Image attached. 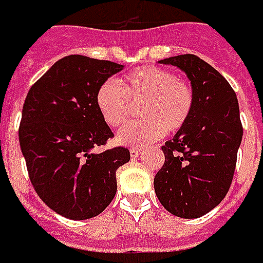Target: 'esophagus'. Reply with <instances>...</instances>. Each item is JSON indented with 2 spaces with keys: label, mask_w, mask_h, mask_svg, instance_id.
<instances>
[{
  "label": "esophagus",
  "mask_w": 263,
  "mask_h": 263,
  "mask_svg": "<svg viewBox=\"0 0 263 263\" xmlns=\"http://www.w3.org/2000/svg\"><path fill=\"white\" fill-rule=\"evenodd\" d=\"M141 149H138V147H132L131 151H129V153H131L132 157H138L139 155H141Z\"/></svg>",
  "instance_id": "esophagus-1"
}]
</instances>
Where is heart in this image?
Instances as JSON below:
<instances>
[{
  "mask_svg": "<svg viewBox=\"0 0 263 263\" xmlns=\"http://www.w3.org/2000/svg\"><path fill=\"white\" fill-rule=\"evenodd\" d=\"M131 100L142 103L139 114L143 118L124 126L117 141L124 146L143 147L160 139L166 131L177 132L185 125L195 106V93L176 73L153 65L129 72L122 86L107 79L97 89V110L110 126L126 121Z\"/></svg>",
  "mask_w": 263,
  "mask_h": 263,
  "instance_id": "obj_1",
  "label": "heart"
}]
</instances>
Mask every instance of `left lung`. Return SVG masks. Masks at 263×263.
I'll list each match as a JSON object with an SVG mask.
<instances>
[{
  "label": "left lung",
  "instance_id": "1",
  "mask_svg": "<svg viewBox=\"0 0 263 263\" xmlns=\"http://www.w3.org/2000/svg\"><path fill=\"white\" fill-rule=\"evenodd\" d=\"M159 62L185 72L195 106L185 125L161 146L166 160L155 177V192L166 211L196 219L219 205L231 185L242 139L238 100L223 75L194 54Z\"/></svg>",
  "mask_w": 263,
  "mask_h": 263
}]
</instances>
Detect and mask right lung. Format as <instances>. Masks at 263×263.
Instances as JSON below:
<instances>
[{
	"label": "right lung",
	"instance_id": "add662e5",
	"mask_svg": "<svg viewBox=\"0 0 263 263\" xmlns=\"http://www.w3.org/2000/svg\"><path fill=\"white\" fill-rule=\"evenodd\" d=\"M124 65L85 55L58 60L25 99L19 143L34 191L58 215L86 220L117 192L116 171L126 147L95 153L114 134L96 106L99 86Z\"/></svg>",
	"mask_w": 263,
	"mask_h": 263
}]
</instances>
